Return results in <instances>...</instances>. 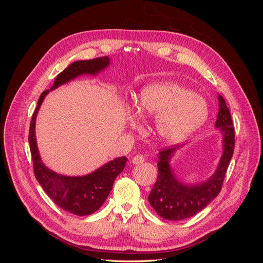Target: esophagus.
<instances>
[{
  "instance_id": "34e87169",
  "label": "esophagus",
  "mask_w": 263,
  "mask_h": 263,
  "mask_svg": "<svg viewBox=\"0 0 263 263\" xmlns=\"http://www.w3.org/2000/svg\"><path fill=\"white\" fill-rule=\"evenodd\" d=\"M144 161H145V157L142 156V155H136V156L133 158V160H132V162L134 164H140V163H142Z\"/></svg>"
}]
</instances>
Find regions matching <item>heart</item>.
<instances>
[{
  "instance_id": "1",
  "label": "heart",
  "mask_w": 263,
  "mask_h": 263,
  "mask_svg": "<svg viewBox=\"0 0 263 263\" xmlns=\"http://www.w3.org/2000/svg\"><path fill=\"white\" fill-rule=\"evenodd\" d=\"M137 109L130 115L132 125H138L139 115H156L155 133L169 142L185 139L209 117V104L202 95L174 81H159L142 87Z\"/></svg>"
}]
</instances>
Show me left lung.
<instances>
[{
    "instance_id": "obj_1",
    "label": "left lung",
    "mask_w": 263,
    "mask_h": 263,
    "mask_svg": "<svg viewBox=\"0 0 263 263\" xmlns=\"http://www.w3.org/2000/svg\"><path fill=\"white\" fill-rule=\"evenodd\" d=\"M218 114L215 127L222 136V155L213 176L196 184H186L173 173L170 160L182 146L161 149L158 156V178L148 201L159 216L168 220H182L194 216L205 209L220 190L234 154L235 129L224 98L218 94Z\"/></svg>"
}]
</instances>
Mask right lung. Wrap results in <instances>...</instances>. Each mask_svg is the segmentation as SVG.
<instances>
[{
    "mask_svg": "<svg viewBox=\"0 0 263 263\" xmlns=\"http://www.w3.org/2000/svg\"><path fill=\"white\" fill-rule=\"evenodd\" d=\"M109 66L107 55L91 60H80L72 62L71 65L59 73L55 78L51 90L66 84L73 79L91 74L97 76L101 71ZM49 90L44 91L38 100L37 107L31 117L29 127V147L33 158L34 172L39 184L42 185L46 194L48 195L55 205L71 214L78 216H85L97 212L105 202L110 190L113 187L116 177L121 173L127 162L126 157H119L114 160L102 165L101 168L92 173L81 177L62 176L50 170L43 161L39 155L37 141L35 136L36 117L42 103Z\"/></svg>",
    "mask_w": 263,
    "mask_h": 263,
    "instance_id": "obj_1",
    "label": "right lung"
}]
</instances>
